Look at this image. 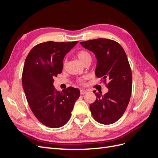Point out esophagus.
Masks as SVG:
<instances>
[{"label":"esophagus","mask_w":158,"mask_h":158,"mask_svg":"<svg viewBox=\"0 0 158 158\" xmlns=\"http://www.w3.org/2000/svg\"><path fill=\"white\" fill-rule=\"evenodd\" d=\"M86 93H88V91H86V90H84V89H81L80 90V94L81 95H84V94H86Z\"/></svg>","instance_id":"esophagus-1"}]
</instances>
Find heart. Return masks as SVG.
<instances>
[{
    "mask_svg": "<svg viewBox=\"0 0 158 158\" xmlns=\"http://www.w3.org/2000/svg\"><path fill=\"white\" fill-rule=\"evenodd\" d=\"M77 56H78V58L79 59V60L81 62H82V63L84 64H85V63H86L87 61H88L89 60H91V55H90V54L89 53L88 51H85V50H81V51H78V53H77ZM66 63H67V60L65 59L63 61V66L64 68L66 66ZM88 78V76H84L83 78L78 79L77 82H78V83L79 84L84 85V84H85V80H87Z\"/></svg>",
    "mask_w": 158,
    "mask_h": 158,
    "instance_id": "b5f03b06",
    "label": "heart"
}]
</instances>
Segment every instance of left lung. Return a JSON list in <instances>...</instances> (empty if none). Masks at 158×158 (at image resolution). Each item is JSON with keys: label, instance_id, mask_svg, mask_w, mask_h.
Here are the masks:
<instances>
[{"label": "left lung", "instance_id": "obj_1", "mask_svg": "<svg viewBox=\"0 0 158 158\" xmlns=\"http://www.w3.org/2000/svg\"><path fill=\"white\" fill-rule=\"evenodd\" d=\"M80 44L95 54L98 60L95 75L108 88L103 96L94 91L96 99L90 104L91 113L98 123L113 124L123 116L131 96L132 71L126 52L117 41L104 38Z\"/></svg>", "mask_w": 158, "mask_h": 158}]
</instances>
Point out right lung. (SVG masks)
I'll return each mask as SVG.
<instances>
[{"mask_svg":"<svg viewBox=\"0 0 158 158\" xmlns=\"http://www.w3.org/2000/svg\"><path fill=\"white\" fill-rule=\"evenodd\" d=\"M77 43H41L33 47L25 60L22 85L27 101L38 121L50 128L67 123L80 97L79 89L69 87L59 92L52 84L63 70L64 56Z\"/></svg>","mask_w":158,"mask_h":158,"instance_id":"add662e5","label":"right lung"}]
</instances>
